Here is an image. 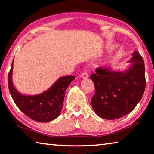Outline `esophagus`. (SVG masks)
I'll use <instances>...</instances> for the list:
<instances>
[{
  "label": "esophagus",
  "instance_id": "esophagus-1",
  "mask_svg": "<svg viewBox=\"0 0 154 154\" xmlns=\"http://www.w3.org/2000/svg\"><path fill=\"white\" fill-rule=\"evenodd\" d=\"M81 77L83 78V79H86V78L88 77V72L85 71V70H84V71H83V72L82 73V75H81Z\"/></svg>",
  "mask_w": 154,
  "mask_h": 154
}]
</instances>
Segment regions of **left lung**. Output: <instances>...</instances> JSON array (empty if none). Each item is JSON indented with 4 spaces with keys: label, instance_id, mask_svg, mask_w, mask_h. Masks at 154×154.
<instances>
[{
    "label": "left lung",
    "instance_id": "obj_1",
    "mask_svg": "<svg viewBox=\"0 0 154 154\" xmlns=\"http://www.w3.org/2000/svg\"><path fill=\"white\" fill-rule=\"evenodd\" d=\"M124 71H113L111 67H99L90 75L95 86L92 106L97 116L105 119H116L136 107L145 88V64L137 51L132 53Z\"/></svg>",
    "mask_w": 154,
    "mask_h": 154
}]
</instances>
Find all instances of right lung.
<instances>
[{
    "label": "right lung",
    "instance_id": "right-lung-1",
    "mask_svg": "<svg viewBox=\"0 0 154 154\" xmlns=\"http://www.w3.org/2000/svg\"><path fill=\"white\" fill-rule=\"evenodd\" d=\"M13 68L14 60L8 75L9 89L20 110L33 120L39 122H48L58 118L63 106L65 92L75 77H61L43 93L32 96L24 95L18 92L13 84Z\"/></svg>",
    "mask_w": 154,
    "mask_h": 154
}]
</instances>
